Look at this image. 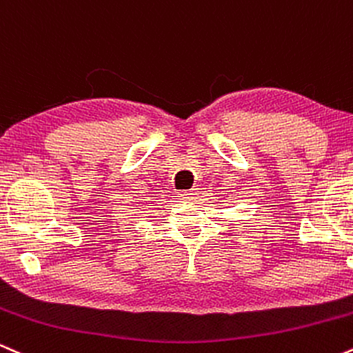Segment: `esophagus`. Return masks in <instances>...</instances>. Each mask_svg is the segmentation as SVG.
I'll return each mask as SVG.
<instances>
[{
	"label": "esophagus",
	"mask_w": 353,
	"mask_h": 353,
	"mask_svg": "<svg viewBox=\"0 0 353 353\" xmlns=\"http://www.w3.org/2000/svg\"><path fill=\"white\" fill-rule=\"evenodd\" d=\"M179 197L184 202H190L194 201L197 197V190L196 189H190V190H182V192H179Z\"/></svg>",
	"instance_id": "1"
}]
</instances>
